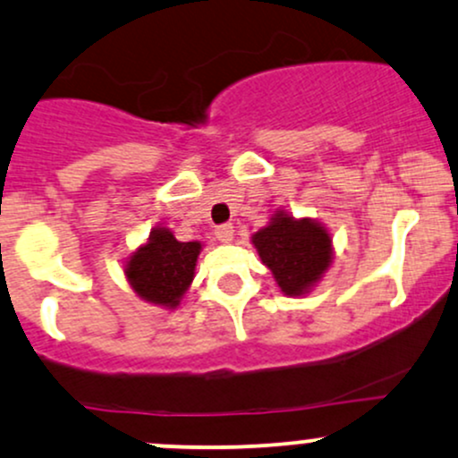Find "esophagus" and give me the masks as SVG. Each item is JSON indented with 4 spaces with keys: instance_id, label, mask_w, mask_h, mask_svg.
Returning <instances> with one entry per match:
<instances>
[{
    "instance_id": "obj_1",
    "label": "esophagus",
    "mask_w": 458,
    "mask_h": 458,
    "mask_svg": "<svg viewBox=\"0 0 458 458\" xmlns=\"http://www.w3.org/2000/svg\"><path fill=\"white\" fill-rule=\"evenodd\" d=\"M215 237H217V241H221V243H230V241H233V237H234L233 225H230V224L217 225V228H215Z\"/></svg>"
}]
</instances>
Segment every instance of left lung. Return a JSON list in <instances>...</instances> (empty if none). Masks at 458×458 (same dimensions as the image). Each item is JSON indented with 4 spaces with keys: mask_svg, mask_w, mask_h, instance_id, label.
<instances>
[{
    "mask_svg": "<svg viewBox=\"0 0 458 458\" xmlns=\"http://www.w3.org/2000/svg\"><path fill=\"white\" fill-rule=\"evenodd\" d=\"M260 260L286 295H302L333 260L330 237L313 219H293L283 210L252 237Z\"/></svg>",
    "mask_w": 458,
    "mask_h": 458,
    "instance_id": "8db88e82",
    "label": "left lung"
}]
</instances>
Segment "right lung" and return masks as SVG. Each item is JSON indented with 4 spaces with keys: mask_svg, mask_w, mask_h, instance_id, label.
Here are the masks:
<instances>
[{
    "mask_svg": "<svg viewBox=\"0 0 458 458\" xmlns=\"http://www.w3.org/2000/svg\"><path fill=\"white\" fill-rule=\"evenodd\" d=\"M202 243H182L167 228H154L149 241L130 256L125 276L132 289L148 302L175 309L193 283Z\"/></svg>",
    "mask_w": 458,
    "mask_h": 458,
    "instance_id": "obj_1",
    "label": "right lung"
}]
</instances>
